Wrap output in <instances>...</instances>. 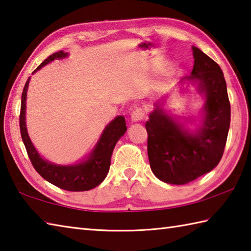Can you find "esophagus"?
Instances as JSON below:
<instances>
[{"instance_id": "obj_1", "label": "esophagus", "mask_w": 251, "mask_h": 251, "mask_svg": "<svg viewBox=\"0 0 251 251\" xmlns=\"http://www.w3.org/2000/svg\"><path fill=\"white\" fill-rule=\"evenodd\" d=\"M145 117H146L145 111L140 109V107H137V109L132 111L130 114V120L132 122H140L142 120H145Z\"/></svg>"}]
</instances>
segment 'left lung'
Listing matches in <instances>:
<instances>
[{"mask_svg": "<svg viewBox=\"0 0 251 251\" xmlns=\"http://www.w3.org/2000/svg\"><path fill=\"white\" fill-rule=\"evenodd\" d=\"M193 72L180 82L197 85L204 98L202 117L195 130L163 109V99L146 123L150 168L160 180L185 185L212 171L222 158L230 123V104L221 67L193 47Z\"/></svg>", "mask_w": 251, "mask_h": 251, "instance_id": "obj_1", "label": "left lung"}]
</instances>
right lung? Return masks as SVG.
<instances>
[{
  "label": "right lung",
  "mask_w": 251,
  "mask_h": 251,
  "mask_svg": "<svg viewBox=\"0 0 251 251\" xmlns=\"http://www.w3.org/2000/svg\"><path fill=\"white\" fill-rule=\"evenodd\" d=\"M66 56H68V53H65L64 51L53 53L52 55L46 58L32 72V74L41 70L43 66H46L47 64L51 63L52 61L61 60V58ZM29 81H30V77L25 83L23 90L19 127H21L23 142L26 147L28 156L31 161L34 170L49 183L68 191H86L99 186L106 177L107 173H109L111 155L116 142L127 130L125 117L122 115L116 116L114 120L105 126L95 148L88 154L86 160L72 165L54 164L52 162L43 159L39 154V152L34 148L30 138H29L26 126V99Z\"/></svg>",
  "instance_id": "add662e5"
}]
</instances>
